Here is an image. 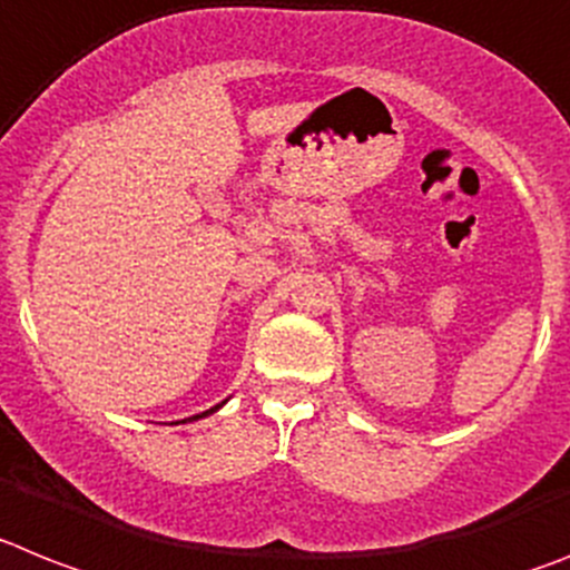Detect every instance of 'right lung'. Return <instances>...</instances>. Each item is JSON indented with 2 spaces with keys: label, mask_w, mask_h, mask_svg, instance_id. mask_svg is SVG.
Here are the masks:
<instances>
[{
  "label": "right lung",
  "mask_w": 570,
  "mask_h": 570,
  "mask_svg": "<svg viewBox=\"0 0 570 570\" xmlns=\"http://www.w3.org/2000/svg\"><path fill=\"white\" fill-rule=\"evenodd\" d=\"M225 403H227V401H222V403H218V406H213V410H207V412H202V415H193V417H184V421H198V417H207V415H213V412H218V410H222V406H225Z\"/></svg>",
  "instance_id": "1"
}]
</instances>
